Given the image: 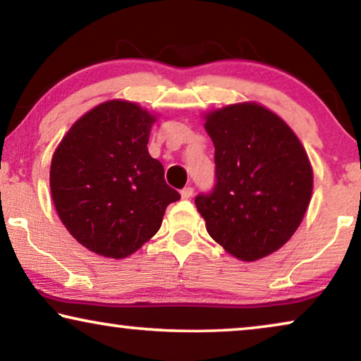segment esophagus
I'll return each instance as SVG.
<instances>
[{
  "instance_id": "obj_1",
  "label": "esophagus",
  "mask_w": 361,
  "mask_h": 361,
  "mask_svg": "<svg viewBox=\"0 0 361 361\" xmlns=\"http://www.w3.org/2000/svg\"><path fill=\"white\" fill-rule=\"evenodd\" d=\"M192 194H194V189H192V187L189 185V187H184V189L180 190V197L184 200H189L190 197H192Z\"/></svg>"
}]
</instances>
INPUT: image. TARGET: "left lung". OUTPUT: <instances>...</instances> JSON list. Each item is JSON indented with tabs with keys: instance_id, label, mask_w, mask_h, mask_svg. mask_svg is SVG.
Here are the masks:
<instances>
[{
	"instance_id": "8db88e82",
	"label": "left lung",
	"mask_w": 361,
	"mask_h": 361,
	"mask_svg": "<svg viewBox=\"0 0 361 361\" xmlns=\"http://www.w3.org/2000/svg\"><path fill=\"white\" fill-rule=\"evenodd\" d=\"M215 185L195 197L209 235L243 261L279 250L307 210L312 167L293 130L256 103L207 115Z\"/></svg>"
}]
</instances>
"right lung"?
Listing matches in <instances>:
<instances>
[{
	"label": "right lung",
	"mask_w": 361,
	"mask_h": 361,
	"mask_svg": "<svg viewBox=\"0 0 361 361\" xmlns=\"http://www.w3.org/2000/svg\"><path fill=\"white\" fill-rule=\"evenodd\" d=\"M152 121L135 103H102L54 152V205L73 238L93 253L116 259L135 253L159 230L166 207L180 199L147 152Z\"/></svg>",
	"instance_id": "obj_1"
}]
</instances>
